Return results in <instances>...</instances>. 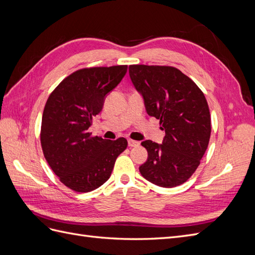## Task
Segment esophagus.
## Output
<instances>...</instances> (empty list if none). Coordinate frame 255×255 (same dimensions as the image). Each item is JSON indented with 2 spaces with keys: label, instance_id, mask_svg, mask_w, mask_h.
<instances>
[{
  "label": "esophagus",
  "instance_id": "1",
  "mask_svg": "<svg viewBox=\"0 0 255 255\" xmlns=\"http://www.w3.org/2000/svg\"><path fill=\"white\" fill-rule=\"evenodd\" d=\"M128 146H130V148H134V146H138V145L140 144V143H139V141L132 140V139H128Z\"/></svg>",
  "mask_w": 255,
  "mask_h": 255
}]
</instances>
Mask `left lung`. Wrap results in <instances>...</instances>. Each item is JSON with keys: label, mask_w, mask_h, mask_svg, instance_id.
<instances>
[{"label": "left lung", "mask_w": 255, "mask_h": 255, "mask_svg": "<svg viewBox=\"0 0 255 255\" xmlns=\"http://www.w3.org/2000/svg\"><path fill=\"white\" fill-rule=\"evenodd\" d=\"M128 73L146 114L159 120L163 142L144 140L148 159L139 167L145 180L171 188L196 171L211 137V115L203 92L173 67L133 65Z\"/></svg>", "instance_id": "8db88e82"}]
</instances>
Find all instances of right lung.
I'll use <instances>...</instances> for the list:
<instances>
[{
	"label": "right lung",
	"mask_w": 255,
	"mask_h": 255,
	"mask_svg": "<svg viewBox=\"0 0 255 255\" xmlns=\"http://www.w3.org/2000/svg\"><path fill=\"white\" fill-rule=\"evenodd\" d=\"M128 66L82 69L69 75L45 103L40 140L49 166L67 187L78 192L99 188L110 179L126 138L91 137L92 117L125 78Z\"/></svg>",
	"instance_id": "obj_1"
}]
</instances>
